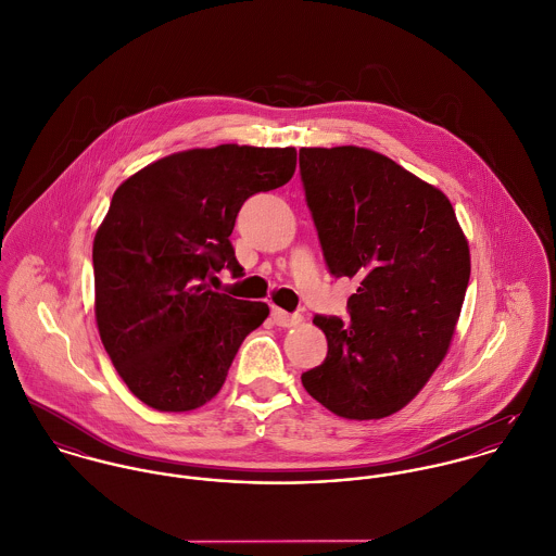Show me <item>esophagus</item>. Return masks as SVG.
Instances as JSON below:
<instances>
[{
    "label": "esophagus",
    "instance_id": "1",
    "mask_svg": "<svg viewBox=\"0 0 556 556\" xmlns=\"http://www.w3.org/2000/svg\"><path fill=\"white\" fill-rule=\"evenodd\" d=\"M273 323H275L277 327L290 329V327H296V325H301V323H303V318H301L299 314H288V312H283V309L275 307V309H273Z\"/></svg>",
    "mask_w": 556,
    "mask_h": 556
}]
</instances>
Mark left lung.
<instances>
[{"label": "left lung", "instance_id": "8db88e82", "mask_svg": "<svg viewBox=\"0 0 556 556\" xmlns=\"http://www.w3.org/2000/svg\"><path fill=\"white\" fill-rule=\"evenodd\" d=\"M327 266L356 277L350 320L316 316L329 352L301 376L337 417L402 410L443 363L470 277L468 240L441 189L358 146L301 148Z\"/></svg>", "mask_w": 556, "mask_h": 556}]
</instances>
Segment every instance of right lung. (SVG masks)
<instances>
[{"mask_svg":"<svg viewBox=\"0 0 556 556\" xmlns=\"http://www.w3.org/2000/svg\"><path fill=\"white\" fill-rule=\"evenodd\" d=\"M296 148L222 143L163 156L113 193L97 229L94 316L128 391L161 413L211 402L266 303L213 292L242 273L229 233L247 198L290 182Z\"/></svg>","mask_w":556,"mask_h":556,"instance_id":"add662e5","label":"right lung"}]
</instances>
